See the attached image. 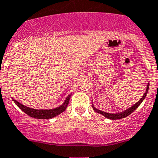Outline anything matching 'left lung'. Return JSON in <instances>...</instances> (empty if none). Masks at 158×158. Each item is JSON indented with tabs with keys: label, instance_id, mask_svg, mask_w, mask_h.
Masks as SVG:
<instances>
[{
	"label": "left lung",
	"instance_id": "1",
	"mask_svg": "<svg viewBox=\"0 0 158 158\" xmlns=\"http://www.w3.org/2000/svg\"><path fill=\"white\" fill-rule=\"evenodd\" d=\"M148 87H149V83H148V85H147L146 91H145V93L144 94V95L142 96L141 98H140V99L137 102H136V103L134 104L132 106L129 107L128 109L123 110V111L118 112V113H114H114H113V114H112V113H106V112H104V111H102V110H98V109H97V108H95L93 105L94 110L96 112H98V113H99V114H102V115H103V116H105L106 118H110V119H112V120H114V119H119V118H125V117L128 116L130 114H131V113H132L134 110H136V108H137L138 106L140 105V104H141L142 102L144 101V99L145 98V97H146L147 93H148Z\"/></svg>",
	"mask_w": 158,
	"mask_h": 158
}]
</instances>
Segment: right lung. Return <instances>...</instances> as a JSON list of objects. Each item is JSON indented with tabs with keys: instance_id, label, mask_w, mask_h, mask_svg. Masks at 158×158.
Returning <instances> with one entry per match:
<instances>
[{
	"instance_id": "add662e5",
	"label": "right lung",
	"mask_w": 158,
	"mask_h": 158,
	"mask_svg": "<svg viewBox=\"0 0 158 158\" xmlns=\"http://www.w3.org/2000/svg\"><path fill=\"white\" fill-rule=\"evenodd\" d=\"M70 97L71 94L68 95V97L66 98L65 101L64 102V103L60 105V106L54 109H50V110H37V109H33V108L27 107V106H24L23 104L18 102V101L14 100L13 98V101L14 102V103L18 106V107L20 108L21 110L24 111L26 114H27L29 116L32 117V118H44V119H49L53 117H56V115L60 114L63 111L66 110V108L68 106V104L69 102Z\"/></svg>"
}]
</instances>
